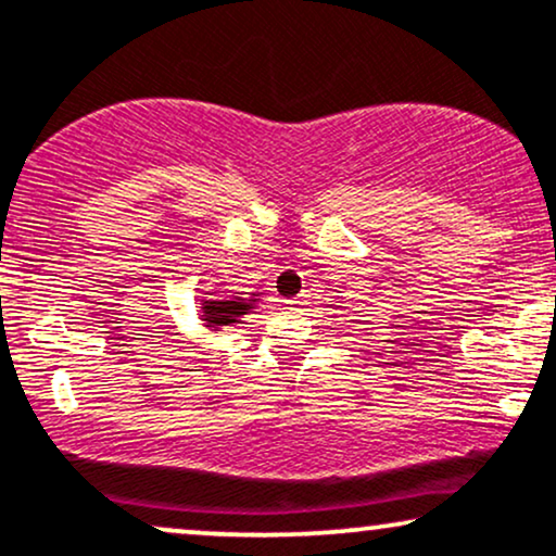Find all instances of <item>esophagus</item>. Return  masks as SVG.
Segmentation results:
<instances>
[{
  "label": "esophagus",
  "instance_id": "obj_1",
  "mask_svg": "<svg viewBox=\"0 0 556 556\" xmlns=\"http://www.w3.org/2000/svg\"><path fill=\"white\" fill-rule=\"evenodd\" d=\"M300 305H303V298H292V300H285V307H287V311H298Z\"/></svg>",
  "mask_w": 556,
  "mask_h": 556
}]
</instances>
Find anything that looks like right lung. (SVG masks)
Masks as SVG:
<instances>
[{
    "instance_id": "obj_1",
    "label": "right lung",
    "mask_w": 556,
    "mask_h": 556,
    "mask_svg": "<svg viewBox=\"0 0 556 556\" xmlns=\"http://www.w3.org/2000/svg\"><path fill=\"white\" fill-rule=\"evenodd\" d=\"M258 295H251V300H243L240 295L232 298H210L202 300V320L212 331H219L223 326L238 324L240 316L253 311Z\"/></svg>"
}]
</instances>
